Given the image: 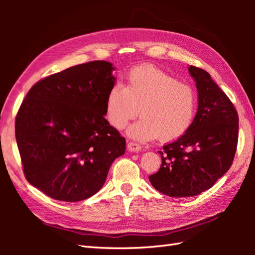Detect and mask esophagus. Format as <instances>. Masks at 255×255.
<instances>
[{
	"label": "esophagus",
	"mask_w": 255,
	"mask_h": 255,
	"mask_svg": "<svg viewBox=\"0 0 255 255\" xmlns=\"http://www.w3.org/2000/svg\"><path fill=\"white\" fill-rule=\"evenodd\" d=\"M128 150L130 152H139L141 151V146L136 142H128Z\"/></svg>",
	"instance_id": "esophagus-1"
}]
</instances>
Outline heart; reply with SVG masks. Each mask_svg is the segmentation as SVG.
<instances>
[{"instance_id": "b5f03b06", "label": "heart", "mask_w": 255, "mask_h": 255, "mask_svg": "<svg viewBox=\"0 0 255 255\" xmlns=\"http://www.w3.org/2000/svg\"><path fill=\"white\" fill-rule=\"evenodd\" d=\"M196 111L194 88L150 65L132 69L126 87L115 84L105 103L106 118L117 129L140 112L142 118L128 129V137L138 141L179 139L191 127Z\"/></svg>"}]
</instances>
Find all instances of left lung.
Segmentation results:
<instances>
[{"mask_svg": "<svg viewBox=\"0 0 255 255\" xmlns=\"http://www.w3.org/2000/svg\"><path fill=\"white\" fill-rule=\"evenodd\" d=\"M198 90L192 125L158 151L159 170L149 176L152 186L173 198L194 197L210 189L232 165L238 140V115L233 103L208 72L190 66Z\"/></svg>", "mask_w": 255, "mask_h": 255, "instance_id": "obj_1", "label": "left lung"}]
</instances>
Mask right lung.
I'll return each mask as SVG.
<instances>
[{"label":"right lung","mask_w":255,"mask_h":255,"mask_svg":"<svg viewBox=\"0 0 255 255\" xmlns=\"http://www.w3.org/2000/svg\"><path fill=\"white\" fill-rule=\"evenodd\" d=\"M115 69L104 60L68 68L35 84L21 104L16 139L24 174L52 199L94 196L126 152V139L104 118Z\"/></svg>","instance_id":"add662e5"}]
</instances>
